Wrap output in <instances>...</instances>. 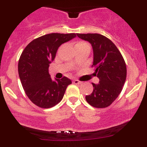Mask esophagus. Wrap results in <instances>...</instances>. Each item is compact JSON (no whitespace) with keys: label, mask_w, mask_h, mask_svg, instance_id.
<instances>
[{"label":"esophagus","mask_w":147,"mask_h":147,"mask_svg":"<svg viewBox=\"0 0 147 147\" xmlns=\"http://www.w3.org/2000/svg\"><path fill=\"white\" fill-rule=\"evenodd\" d=\"M73 83H74V84H81V83H82V82H80V81L78 80H74Z\"/></svg>","instance_id":"1"}]
</instances>
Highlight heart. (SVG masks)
I'll return each instance as SVG.
<instances>
[{
    "label": "heart",
    "instance_id": "1",
    "mask_svg": "<svg viewBox=\"0 0 147 147\" xmlns=\"http://www.w3.org/2000/svg\"><path fill=\"white\" fill-rule=\"evenodd\" d=\"M75 47L76 50H78V49L84 48V47H89V45L87 43V42H84V41H78V42L75 43Z\"/></svg>",
    "mask_w": 147,
    "mask_h": 147
}]
</instances>
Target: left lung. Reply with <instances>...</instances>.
Masks as SVG:
<instances>
[{
  "mask_svg": "<svg viewBox=\"0 0 147 147\" xmlns=\"http://www.w3.org/2000/svg\"><path fill=\"white\" fill-rule=\"evenodd\" d=\"M88 41L93 49L94 75L100 80L97 84L92 83L93 91L85 97L87 102L96 108L109 107L121 93L126 78V63L116 45L107 37L97 33H77Z\"/></svg>",
  "mask_w": 147,
  "mask_h": 147,
  "instance_id": "left-lung-1",
  "label": "left lung"
}]
</instances>
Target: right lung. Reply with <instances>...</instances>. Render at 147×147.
<instances>
[{
	"instance_id": "1",
	"label": "right lung",
	"mask_w": 147,
	"mask_h": 147,
	"mask_svg": "<svg viewBox=\"0 0 147 147\" xmlns=\"http://www.w3.org/2000/svg\"><path fill=\"white\" fill-rule=\"evenodd\" d=\"M76 37L75 33H50L31 41L22 53L18 74L24 91L30 101L41 108H50L62 100L72 81L66 77L53 80L49 66L58 47Z\"/></svg>"
}]
</instances>
